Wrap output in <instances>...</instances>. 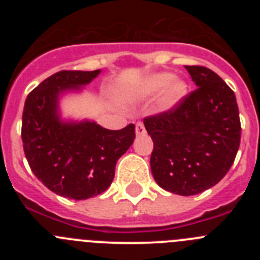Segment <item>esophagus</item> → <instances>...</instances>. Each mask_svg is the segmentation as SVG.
Returning <instances> with one entry per match:
<instances>
[{"mask_svg": "<svg viewBox=\"0 0 260 260\" xmlns=\"http://www.w3.org/2000/svg\"><path fill=\"white\" fill-rule=\"evenodd\" d=\"M135 133H137V135H146V127H144V125L142 122H138L137 126H135Z\"/></svg>", "mask_w": 260, "mask_h": 260, "instance_id": "34e87169", "label": "esophagus"}]
</instances>
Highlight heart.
Segmentation results:
<instances>
[{
	"label": "heart",
	"mask_w": 260,
	"mask_h": 260,
	"mask_svg": "<svg viewBox=\"0 0 260 260\" xmlns=\"http://www.w3.org/2000/svg\"><path fill=\"white\" fill-rule=\"evenodd\" d=\"M161 104L164 108H173L187 95V84L181 79H174L172 73H156L147 77L138 89L139 95L147 98L161 92Z\"/></svg>",
	"instance_id": "heart-1"
}]
</instances>
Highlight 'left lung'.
Returning a JSON list of instances; mask_svg holds the SVG:
<instances>
[{
    "mask_svg": "<svg viewBox=\"0 0 260 260\" xmlns=\"http://www.w3.org/2000/svg\"><path fill=\"white\" fill-rule=\"evenodd\" d=\"M195 86L172 109L146 117L153 141L151 172L157 185L178 195H195L222 180L241 141L236 95L204 66H185Z\"/></svg>",
    "mask_w": 260,
    "mask_h": 260,
    "instance_id": "left-lung-1",
    "label": "left lung"
}]
</instances>
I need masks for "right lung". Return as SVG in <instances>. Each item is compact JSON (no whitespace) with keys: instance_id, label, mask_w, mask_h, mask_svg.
I'll list each match as a JSON object with an SVG mask.
<instances>
[{"instance_id":"add662e5","label":"right lung","mask_w":260,"mask_h":260,"mask_svg":"<svg viewBox=\"0 0 260 260\" xmlns=\"http://www.w3.org/2000/svg\"><path fill=\"white\" fill-rule=\"evenodd\" d=\"M100 70H62L28 93L22 142L31 171L57 195L84 201L102 194L114 178L116 162L134 142L135 125L108 130L93 121H62L58 100L79 91Z\"/></svg>"}]
</instances>
